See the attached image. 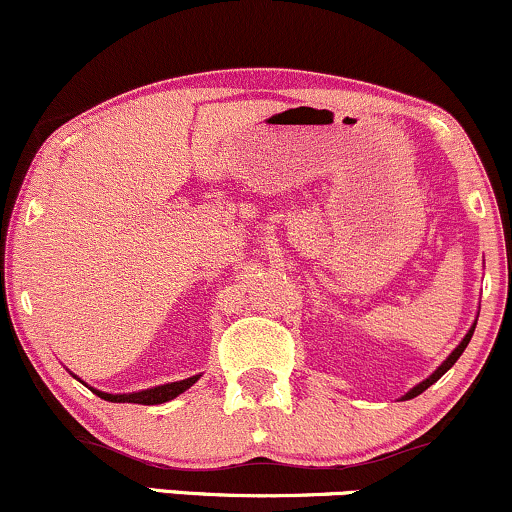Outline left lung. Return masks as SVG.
I'll use <instances>...</instances> for the list:
<instances>
[{
	"mask_svg": "<svg viewBox=\"0 0 512 512\" xmlns=\"http://www.w3.org/2000/svg\"><path fill=\"white\" fill-rule=\"evenodd\" d=\"M474 326H477V323H474ZM474 326H472L470 330H467V335H465V338H462V342H460V345H458V347H455V350H453V352H450V357L446 359V362H443L441 366H438V369H436V371H434V374H431L429 378H426V381H422V383H417V386H414V388L410 390V393H407V395H405V398H402V400H412V398H417V395H422L426 388H429V386H434V383L438 381V378H441V376H443V374H446V371L450 369V366H453L455 362H458V359H460V354H462V352H465V347H467V345H470V340H472V333H474Z\"/></svg>",
	"mask_w": 512,
	"mask_h": 512,
	"instance_id": "8db88e82",
	"label": "left lung"
}]
</instances>
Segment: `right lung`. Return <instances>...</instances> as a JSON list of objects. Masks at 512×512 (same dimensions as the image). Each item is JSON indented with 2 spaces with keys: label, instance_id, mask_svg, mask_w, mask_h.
<instances>
[{
  "label": "right lung",
  "instance_id": "add662e5",
  "mask_svg": "<svg viewBox=\"0 0 512 512\" xmlns=\"http://www.w3.org/2000/svg\"><path fill=\"white\" fill-rule=\"evenodd\" d=\"M201 378L198 376H191V378H184V381H174V383H165V386H155V388H148V390H138V393H122V395H112V393H102V390H93L95 395L107 402H136V405H162V402L167 400H174L177 395H182L184 390H189L194 383Z\"/></svg>",
  "mask_w": 512,
  "mask_h": 512
}]
</instances>
